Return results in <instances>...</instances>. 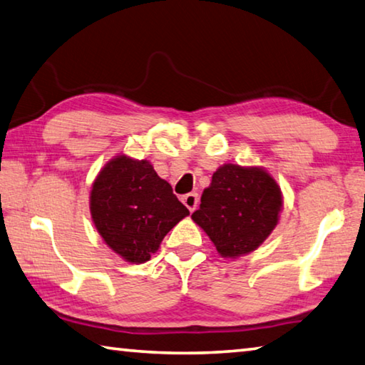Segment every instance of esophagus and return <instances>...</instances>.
<instances>
[{"label": "esophagus", "instance_id": "obj_1", "mask_svg": "<svg viewBox=\"0 0 365 365\" xmlns=\"http://www.w3.org/2000/svg\"><path fill=\"white\" fill-rule=\"evenodd\" d=\"M197 200H200V197H197V193H188L182 197V202L187 205L190 212H193L197 207Z\"/></svg>", "mask_w": 365, "mask_h": 365}]
</instances>
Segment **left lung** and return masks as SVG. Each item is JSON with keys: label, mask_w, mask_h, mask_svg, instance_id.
I'll use <instances>...</instances> for the list:
<instances>
[{"label": "left lung", "mask_w": 365, "mask_h": 365, "mask_svg": "<svg viewBox=\"0 0 365 365\" xmlns=\"http://www.w3.org/2000/svg\"><path fill=\"white\" fill-rule=\"evenodd\" d=\"M282 193L262 168L223 164L202 191L193 222L205 231L217 252L237 258L254 252L279 222Z\"/></svg>", "instance_id": "left-lung-1"}]
</instances>
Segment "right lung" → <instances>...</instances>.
I'll use <instances>...</instances> for the list:
<instances>
[{
    "mask_svg": "<svg viewBox=\"0 0 365 365\" xmlns=\"http://www.w3.org/2000/svg\"><path fill=\"white\" fill-rule=\"evenodd\" d=\"M91 215L105 244L129 263H145L164 236L190 215L147 160L119 155L92 183Z\"/></svg>",
    "mask_w": 365,
    "mask_h": 365,
    "instance_id": "right-lung-1",
    "label": "right lung"
}]
</instances>
